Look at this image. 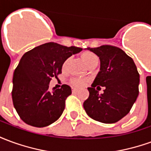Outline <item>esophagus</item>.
Here are the masks:
<instances>
[{
    "instance_id": "obj_1",
    "label": "esophagus",
    "mask_w": 151,
    "mask_h": 151,
    "mask_svg": "<svg viewBox=\"0 0 151 151\" xmlns=\"http://www.w3.org/2000/svg\"><path fill=\"white\" fill-rule=\"evenodd\" d=\"M72 91H73V93H77V92H78V89H76V88H73Z\"/></svg>"
}]
</instances>
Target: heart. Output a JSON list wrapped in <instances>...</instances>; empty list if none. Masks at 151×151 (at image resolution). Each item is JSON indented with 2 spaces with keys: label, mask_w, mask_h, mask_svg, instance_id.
Listing matches in <instances>:
<instances>
[{
  "label": "heart",
  "mask_w": 151,
  "mask_h": 151,
  "mask_svg": "<svg viewBox=\"0 0 151 151\" xmlns=\"http://www.w3.org/2000/svg\"><path fill=\"white\" fill-rule=\"evenodd\" d=\"M82 60H83V62L85 63L86 65V66L88 65H90L91 63L95 62V61H99L98 56L92 52L83 53V54L82 55ZM66 63H67V61H65V63L64 64V66H65ZM71 82H72L73 85L75 86H78V87L83 86L86 84L85 80H83V79H78V78L73 79L72 81H71Z\"/></svg>",
  "instance_id": "heart-1"
}]
</instances>
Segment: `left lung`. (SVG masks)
Masks as SVG:
<instances>
[{"label":"left lung","mask_w":151,"mask_h":151,"mask_svg":"<svg viewBox=\"0 0 151 151\" xmlns=\"http://www.w3.org/2000/svg\"><path fill=\"white\" fill-rule=\"evenodd\" d=\"M85 49L96 54L100 60V71L84 102L86 112L93 120L105 124L116 123L129 113L139 94L140 76L133 59L123 50L111 45ZM105 89L98 95L95 87Z\"/></svg>","instance_id":"left-lung-1"}]
</instances>
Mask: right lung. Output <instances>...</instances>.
Here are the masks:
<instances>
[{"mask_svg": "<svg viewBox=\"0 0 151 151\" xmlns=\"http://www.w3.org/2000/svg\"><path fill=\"white\" fill-rule=\"evenodd\" d=\"M82 50L50 42L22 56L14 73L12 99L18 116L25 123L42 128L59 119L72 90L68 85L50 90V81L61 73L63 64L69 56Z\"/></svg>", "mask_w": 151, "mask_h": 151, "instance_id": "1", "label": "right lung"}]
</instances>
